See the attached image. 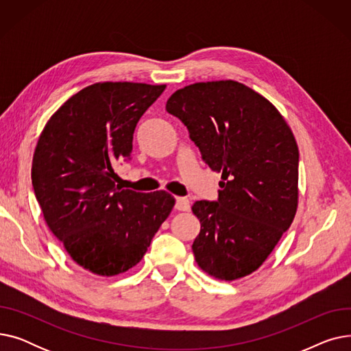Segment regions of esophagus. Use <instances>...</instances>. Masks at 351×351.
<instances>
[{
  "label": "esophagus",
  "instance_id": "esophagus-1",
  "mask_svg": "<svg viewBox=\"0 0 351 351\" xmlns=\"http://www.w3.org/2000/svg\"><path fill=\"white\" fill-rule=\"evenodd\" d=\"M175 209L180 210V212H188L191 209V202L188 197H176L175 202Z\"/></svg>",
  "mask_w": 351,
  "mask_h": 351
}]
</instances>
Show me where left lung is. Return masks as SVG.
<instances>
[{
	"instance_id": "obj_1",
	"label": "left lung",
	"mask_w": 351,
	"mask_h": 351,
	"mask_svg": "<svg viewBox=\"0 0 351 351\" xmlns=\"http://www.w3.org/2000/svg\"><path fill=\"white\" fill-rule=\"evenodd\" d=\"M166 110L188 128L209 168L222 172L216 202L197 200L196 263L220 280L259 269L290 228L299 197V147L266 98L236 81L178 89Z\"/></svg>"
}]
</instances>
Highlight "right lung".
<instances>
[{
	"label": "right lung",
	"mask_w": 351,
	"mask_h": 351,
	"mask_svg": "<svg viewBox=\"0 0 351 351\" xmlns=\"http://www.w3.org/2000/svg\"><path fill=\"white\" fill-rule=\"evenodd\" d=\"M165 88L89 85L49 118L36 143L31 178L45 222L72 261L95 274L138 265L175 205L165 191L122 189L114 171L131 159L136 123Z\"/></svg>",
	"instance_id": "add662e5"
}]
</instances>
